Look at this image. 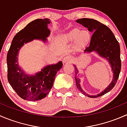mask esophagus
Returning <instances> with one entry per match:
<instances>
[{
	"instance_id": "34e87169",
	"label": "esophagus",
	"mask_w": 127,
	"mask_h": 127,
	"mask_svg": "<svg viewBox=\"0 0 127 127\" xmlns=\"http://www.w3.org/2000/svg\"><path fill=\"white\" fill-rule=\"evenodd\" d=\"M72 61V58L69 56H66L63 58V63H69Z\"/></svg>"
}]
</instances>
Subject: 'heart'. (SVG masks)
Masks as SVG:
<instances>
[{"instance_id":"1","label":"heart","mask_w":127,"mask_h":127,"mask_svg":"<svg viewBox=\"0 0 127 127\" xmlns=\"http://www.w3.org/2000/svg\"><path fill=\"white\" fill-rule=\"evenodd\" d=\"M63 39L66 42L76 40L77 47H81L85 45L89 42L90 34L87 31H80L79 29H74L63 36Z\"/></svg>"}]
</instances>
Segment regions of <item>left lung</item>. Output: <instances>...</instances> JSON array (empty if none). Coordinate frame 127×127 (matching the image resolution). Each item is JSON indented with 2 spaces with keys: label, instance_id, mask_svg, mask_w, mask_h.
I'll return each instance as SVG.
<instances>
[{
  "label": "left lung",
  "instance_id": "left-lung-1",
  "mask_svg": "<svg viewBox=\"0 0 127 127\" xmlns=\"http://www.w3.org/2000/svg\"><path fill=\"white\" fill-rule=\"evenodd\" d=\"M76 22L87 28L90 32L93 33L89 46L84 50V53L95 52L101 58L106 59L111 65L113 73L112 80L107 87L96 95H90L82 88L80 79L77 77L79 70L76 66L74 65L77 87L84 95L90 98H97L111 91L117 83L121 69L120 45L111 29L101 23L89 18L78 19Z\"/></svg>",
  "mask_w": 127,
  "mask_h": 127
}]
</instances>
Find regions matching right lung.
I'll list each match as a JSON object with an SVG mask.
<instances>
[{
  "label": "right lung",
  "instance_id": "add662e5",
  "mask_svg": "<svg viewBox=\"0 0 127 127\" xmlns=\"http://www.w3.org/2000/svg\"><path fill=\"white\" fill-rule=\"evenodd\" d=\"M48 18L37 19L29 23L14 37L7 53L8 80L13 89L23 99L37 101L44 98L53 86L57 72L62 67L63 63L45 66L34 75L27 74L18 65V53L21 47L34 40L45 43L50 34Z\"/></svg>",
  "mask_w": 127,
  "mask_h": 127
}]
</instances>
